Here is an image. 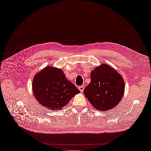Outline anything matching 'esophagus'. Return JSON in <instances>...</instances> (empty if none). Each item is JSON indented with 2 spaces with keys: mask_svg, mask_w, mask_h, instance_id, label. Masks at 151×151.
Segmentation results:
<instances>
[{
  "mask_svg": "<svg viewBox=\"0 0 151 151\" xmlns=\"http://www.w3.org/2000/svg\"><path fill=\"white\" fill-rule=\"evenodd\" d=\"M84 89V87L83 86H79V90H80V91H81V93L83 91Z\"/></svg>",
  "mask_w": 151,
  "mask_h": 151,
  "instance_id": "1",
  "label": "esophagus"
}]
</instances>
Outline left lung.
<instances>
[{
	"label": "left lung",
	"mask_w": 151,
	"mask_h": 151,
	"mask_svg": "<svg viewBox=\"0 0 151 151\" xmlns=\"http://www.w3.org/2000/svg\"><path fill=\"white\" fill-rule=\"evenodd\" d=\"M91 81L84 94L94 108L108 111L118 105L125 90L124 79L111 67L102 64L91 72Z\"/></svg>",
	"instance_id": "left-lung-1"
}]
</instances>
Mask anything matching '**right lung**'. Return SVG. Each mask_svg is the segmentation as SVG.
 Instances as JSON below:
<instances>
[{"mask_svg": "<svg viewBox=\"0 0 151 151\" xmlns=\"http://www.w3.org/2000/svg\"><path fill=\"white\" fill-rule=\"evenodd\" d=\"M32 91L39 103L50 110L61 109L79 90L61 70L47 66L33 78Z\"/></svg>", "mask_w": 151, "mask_h": 151, "instance_id": "obj_1", "label": "right lung"}]
</instances>
